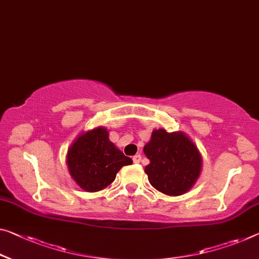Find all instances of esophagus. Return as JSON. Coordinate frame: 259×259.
I'll return each mask as SVG.
<instances>
[{
	"mask_svg": "<svg viewBox=\"0 0 259 259\" xmlns=\"http://www.w3.org/2000/svg\"><path fill=\"white\" fill-rule=\"evenodd\" d=\"M133 162L134 163H140L141 162V155L140 154H137L133 156Z\"/></svg>",
	"mask_w": 259,
	"mask_h": 259,
	"instance_id": "esophagus-1",
	"label": "esophagus"
}]
</instances>
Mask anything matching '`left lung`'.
<instances>
[{"label": "left lung", "instance_id": "1", "mask_svg": "<svg viewBox=\"0 0 259 259\" xmlns=\"http://www.w3.org/2000/svg\"><path fill=\"white\" fill-rule=\"evenodd\" d=\"M143 153L150 161L145 168L149 183L168 196L186 193L200 175L201 155L183 132L154 130L149 142L143 147Z\"/></svg>", "mask_w": 259, "mask_h": 259}]
</instances>
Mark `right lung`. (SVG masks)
Masks as SVG:
<instances>
[{
	"instance_id": "obj_1",
	"label": "right lung",
	"mask_w": 259,
	"mask_h": 259,
	"mask_svg": "<svg viewBox=\"0 0 259 259\" xmlns=\"http://www.w3.org/2000/svg\"><path fill=\"white\" fill-rule=\"evenodd\" d=\"M132 163V158L125 156L110 141L104 127L79 134L67 153L70 176L87 192L107 188L116 180L118 171Z\"/></svg>"
}]
</instances>
